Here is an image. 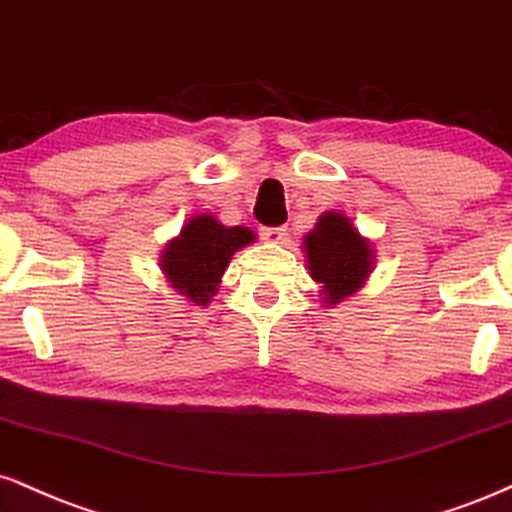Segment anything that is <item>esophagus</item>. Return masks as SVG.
Returning <instances> with one entry per match:
<instances>
[{"instance_id": "34e87169", "label": "esophagus", "mask_w": 512, "mask_h": 512, "mask_svg": "<svg viewBox=\"0 0 512 512\" xmlns=\"http://www.w3.org/2000/svg\"><path fill=\"white\" fill-rule=\"evenodd\" d=\"M260 233L264 240H269V243H279V240L286 236V226H264Z\"/></svg>"}]
</instances>
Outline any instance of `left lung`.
Instances as JSON below:
<instances>
[{"label":"left lung","mask_w":512,"mask_h":512,"mask_svg":"<svg viewBox=\"0 0 512 512\" xmlns=\"http://www.w3.org/2000/svg\"><path fill=\"white\" fill-rule=\"evenodd\" d=\"M305 252L307 269L312 279L322 283L326 305L341 303L360 291L372 272V245L338 212L319 217L315 229L305 236Z\"/></svg>","instance_id":"left-lung-1"}]
</instances>
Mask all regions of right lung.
Listing matches in <instances>:
<instances>
[{
  "instance_id": "right-lung-1",
  "label": "right lung",
  "mask_w": 512,
  "mask_h": 512,
  "mask_svg": "<svg viewBox=\"0 0 512 512\" xmlns=\"http://www.w3.org/2000/svg\"><path fill=\"white\" fill-rule=\"evenodd\" d=\"M255 240L248 226H224L212 214H197L183 226L162 252V272L171 288L186 295L190 303L207 305L219 291L224 269L233 252Z\"/></svg>"
}]
</instances>
